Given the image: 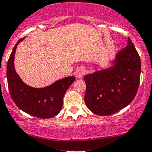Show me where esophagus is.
Masks as SVG:
<instances>
[{
	"mask_svg": "<svg viewBox=\"0 0 152 152\" xmlns=\"http://www.w3.org/2000/svg\"><path fill=\"white\" fill-rule=\"evenodd\" d=\"M84 74H85V70L83 68H79L76 72V77L77 78L80 79V78H82L83 77Z\"/></svg>",
	"mask_w": 152,
	"mask_h": 152,
	"instance_id": "obj_1",
	"label": "esophagus"
}]
</instances>
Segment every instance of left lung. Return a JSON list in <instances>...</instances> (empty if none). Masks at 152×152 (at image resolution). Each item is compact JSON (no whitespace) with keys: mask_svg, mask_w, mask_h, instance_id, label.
<instances>
[{"mask_svg":"<svg viewBox=\"0 0 152 152\" xmlns=\"http://www.w3.org/2000/svg\"><path fill=\"white\" fill-rule=\"evenodd\" d=\"M140 77V58L130 38L115 56L113 66L84 77L87 107L99 115L118 112L134 99Z\"/></svg>","mask_w":152,"mask_h":152,"instance_id":"8db88e82","label":"left lung"}]
</instances>
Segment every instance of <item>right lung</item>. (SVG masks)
I'll return each mask as SVG.
<instances>
[{"instance_id":"1","label":"right lung","mask_w":152,"mask_h":152,"mask_svg":"<svg viewBox=\"0 0 152 152\" xmlns=\"http://www.w3.org/2000/svg\"><path fill=\"white\" fill-rule=\"evenodd\" d=\"M25 38L17 42L8 61L6 76L9 93L21 110L37 118H53L61 110L64 96L75 77H67L40 88L26 85L15 71L14 64L17 47Z\"/></svg>"}]
</instances>
